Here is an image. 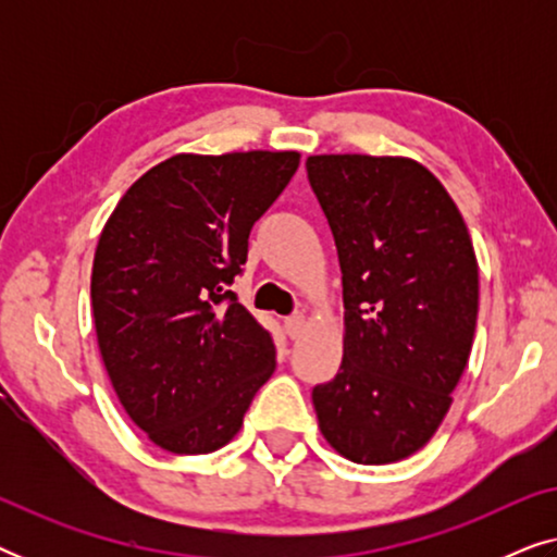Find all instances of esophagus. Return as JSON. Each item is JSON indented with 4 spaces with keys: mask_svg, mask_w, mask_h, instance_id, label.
I'll return each mask as SVG.
<instances>
[{
    "mask_svg": "<svg viewBox=\"0 0 557 557\" xmlns=\"http://www.w3.org/2000/svg\"><path fill=\"white\" fill-rule=\"evenodd\" d=\"M284 330H286V334L292 339H296L301 334V330H304V314H292V317H286L284 319Z\"/></svg>",
    "mask_w": 557,
    "mask_h": 557,
    "instance_id": "34e87169",
    "label": "esophagus"
}]
</instances>
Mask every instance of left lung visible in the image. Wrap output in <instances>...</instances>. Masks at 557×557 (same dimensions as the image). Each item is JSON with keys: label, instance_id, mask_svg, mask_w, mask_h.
Here are the masks:
<instances>
[{"label": "left lung", "instance_id": "left-lung-1", "mask_svg": "<svg viewBox=\"0 0 557 557\" xmlns=\"http://www.w3.org/2000/svg\"><path fill=\"white\" fill-rule=\"evenodd\" d=\"M309 185L342 269L345 357L311 400L324 438L357 463H391L444 421L476 330L467 223L413 159L322 154Z\"/></svg>", "mask_w": 557, "mask_h": 557}]
</instances>
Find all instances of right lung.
Masks as SVG:
<instances>
[{
  "label": "right lung",
  "mask_w": 557,
  "mask_h": 557,
  "mask_svg": "<svg viewBox=\"0 0 557 557\" xmlns=\"http://www.w3.org/2000/svg\"><path fill=\"white\" fill-rule=\"evenodd\" d=\"M296 166V151L177 154L128 187L98 238L90 301L106 372L166 451L225 446L271 377V332L231 286Z\"/></svg>",
  "instance_id": "add662e5"
}]
</instances>
